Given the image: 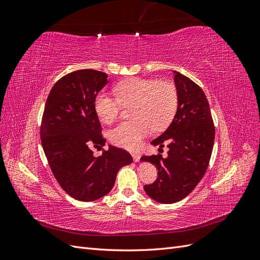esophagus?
I'll return each instance as SVG.
<instances>
[{"mask_svg": "<svg viewBox=\"0 0 260 260\" xmlns=\"http://www.w3.org/2000/svg\"><path fill=\"white\" fill-rule=\"evenodd\" d=\"M132 157H133V160H135L136 162H138L140 160V158H141V155L139 153H133Z\"/></svg>", "mask_w": 260, "mask_h": 260, "instance_id": "esophagus-1", "label": "esophagus"}]
</instances>
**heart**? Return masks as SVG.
<instances>
[{
    "label": "heart",
    "mask_w": 260,
    "mask_h": 260,
    "mask_svg": "<svg viewBox=\"0 0 260 260\" xmlns=\"http://www.w3.org/2000/svg\"><path fill=\"white\" fill-rule=\"evenodd\" d=\"M113 95L100 92L94 100V109L101 121L111 123L119 116L122 105H132L133 120L122 121L111 131V141L128 149H137L153 127L161 130L174 119L179 94L170 81L133 78L118 83Z\"/></svg>",
    "instance_id": "obj_1"
}]
</instances>
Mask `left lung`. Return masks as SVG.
I'll list each match as a JSON object with an SVG mask.
<instances>
[{
	"label": "left lung",
	"instance_id": "1",
	"mask_svg": "<svg viewBox=\"0 0 260 260\" xmlns=\"http://www.w3.org/2000/svg\"><path fill=\"white\" fill-rule=\"evenodd\" d=\"M179 94L177 113L168 129L154 141L153 145L169 148L167 158L160 154L142 156L158 170V178L144 185L149 198L162 204L183 200L205 175L215 141L212 121L205 93L190 78L174 70Z\"/></svg>",
	"mask_w": 260,
	"mask_h": 260
}]
</instances>
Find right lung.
Listing matches in <instances>:
<instances>
[{"label":"right lung","mask_w":260,"mask_h":260,"mask_svg":"<svg viewBox=\"0 0 260 260\" xmlns=\"http://www.w3.org/2000/svg\"><path fill=\"white\" fill-rule=\"evenodd\" d=\"M107 75L93 69L70 73L54 84L41 122V143L55 179L68 195L81 202L103 198L117 172L132 162L122 148L109 145L101 156L92 147L105 145L94 100L107 84Z\"/></svg>","instance_id":"right-lung-1"}]
</instances>
